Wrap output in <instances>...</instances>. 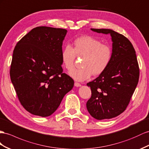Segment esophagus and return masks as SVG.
I'll return each mask as SVG.
<instances>
[{
	"mask_svg": "<svg viewBox=\"0 0 149 149\" xmlns=\"http://www.w3.org/2000/svg\"><path fill=\"white\" fill-rule=\"evenodd\" d=\"M74 86L75 87H81V84L80 83H78V82H75L74 83Z\"/></svg>",
	"mask_w": 149,
	"mask_h": 149,
	"instance_id": "obj_1",
	"label": "esophagus"
}]
</instances>
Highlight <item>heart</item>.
I'll list each match as a JSON object with an SVG mask.
<instances>
[{
  "mask_svg": "<svg viewBox=\"0 0 149 149\" xmlns=\"http://www.w3.org/2000/svg\"><path fill=\"white\" fill-rule=\"evenodd\" d=\"M75 55L84 56L83 67L70 71L69 75L75 81H84L92 74L96 76L103 73L111 62L113 52L110 46L91 36H84L75 40L73 48L67 45L62 49L61 59L67 70L73 68Z\"/></svg>",
  "mask_w": 149,
  "mask_h": 149,
  "instance_id": "heart-1",
  "label": "heart"
}]
</instances>
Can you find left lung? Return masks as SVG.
I'll return each mask as SVG.
<instances>
[{"mask_svg":"<svg viewBox=\"0 0 149 149\" xmlns=\"http://www.w3.org/2000/svg\"><path fill=\"white\" fill-rule=\"evenodd\" d=\"M91 29L110 35L113 55L103 73L87 84L92 95L86 107L95 119H110L120 115L127 108L139 82V64L135 49L125 36L109 29Z\"/></svg>","mask_w":149,"mask_h":149,"instance_id":"obj_1","label":"left lung"}]
</instances>
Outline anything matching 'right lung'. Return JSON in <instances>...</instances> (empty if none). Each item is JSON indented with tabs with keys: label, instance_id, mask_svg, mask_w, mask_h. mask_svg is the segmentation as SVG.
Segmentation results:
<instances>
[{
	"label": "right lung",
	"instance_id": "right-lung-1",
	"mask_svg": "<svg viewBox=\"0 0 149 149\" xmlns=\"http://www.w3.org/2000/svg\"><path fill=\"white\" fill-rule=\"evenodd\" d=\"M65 29L40 26L31 29L15 47L10 76L19 100L28 112L50 116L74 82L62 73L61 54Z\"/></svg>",
	"mask_w": 149,
	"mask_h": 149
}]
</instances>
